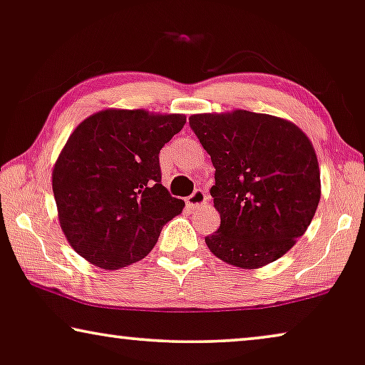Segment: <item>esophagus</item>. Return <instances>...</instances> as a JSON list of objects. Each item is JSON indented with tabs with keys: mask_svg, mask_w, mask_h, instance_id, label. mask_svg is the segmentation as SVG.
I'll list each match as a JSON object with an SVG mask.
<instances>
[{
	"mask_svg": "<svg viewBox=\"0 0 365 365\" xmlns=\"http://www.w3.org/2000/svg\"><path fill=\"white\" fill-rule=\"evenodd\" d=\"M206 203V193L203 190H195V192L187 198V206L190 210H197Z\"/></svg>",
	"mask_w": 365,
	"mask_h": 365,
	"instance_id": "1",
	"label": "esophagus"
}]
</instances>
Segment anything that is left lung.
Segmentation results:
<instances>
[{
	"instance_id": "left-lung-1",
	"label": "left lung",
	"mask_w": 365,
	"mask_h": 365,
	"mask_svg": "<svg viewBox=\"0 0 365 365\" xmlns=\"http://www.w3.org/2000/svg\"><path fill=\"white\" fill-rule=\"evenodd\" d=\"M216 168L210 193L221 225L205 242L217 259L259 269L295 246L322 197L307 134L287 119L236 110L190 116Z\"/></svg>"
}]
</instances>
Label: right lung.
I'll return each mask as SVG.
<instances>
[{
    "label": "right lung",
    "mask_w": 365,
    "mask_h": 365,
    "mask_svg": "<svg viewBox=\"0 0 365 365\" xmlns=\"http://www.w3.org/2000/svg\"><path fill=\"white\" fill-rule=\"evenodd\" d=\"M183 114L103 110L81 121L52 172L58 221L73 251L100 269L144 259L183 200L160 183V149Z\"/></svg>",
    "instance_id": "obj_1"
}]
</instances>
